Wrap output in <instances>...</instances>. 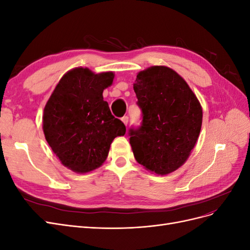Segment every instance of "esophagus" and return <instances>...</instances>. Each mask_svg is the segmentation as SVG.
<instances>
[{
  "mask_svg": "<svg viewBox=\"0 0 250 250\" xmlns=\"http://www.w3.org/2000/svg\"><path fill=\"white\" fill-rule=\"evenodd\" d=\"M122 121H123V123L127 126V125H128V122H129V118H128V116H124V117L122 118Z\"/></svg>",
  "mask_w": 250,
  "mask_h": 250,
  "instance_id": "obj_1",
  "label": "esophagus"
}]
</instances>
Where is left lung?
<instances>
[{"label": "left lung", "instance_id": "obj_1", "mask_svg": "<svg viewBox=\"0 0 250 250\" xmlns=\"http://www.w3.org/2000/svg\"><path fill=\"white\" fill-rule=\"evenodd\" d=\"M133 89L142 123L129 129L135 160L156 174H169L187 161L199 137L202 108L179 75L167 66L138 74Z\"/></svg>", "mask_w": 250, "mask_h": 250}]
</instances>
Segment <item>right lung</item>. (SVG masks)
I'll return each instance as SVG.
<instances>
[{
  "mask_svg": "<svg viewBox=\"0 0 250 250\" xmlns=\"http://www.w3.org/2000/svg\"><path fill=\"white\" fill-rule=\"evenodd\" d=\"M112 79L111 72L94 74L76 67L63 75L44 107V137L62 164L74 172L100 167L113 139L126 132L103 100Z\"/></svg>",
  "mask_w": 250,
  "mask_h": 250,
  "instance_id": "obj_1",
  "label": "right lung"
}]
</instances>
